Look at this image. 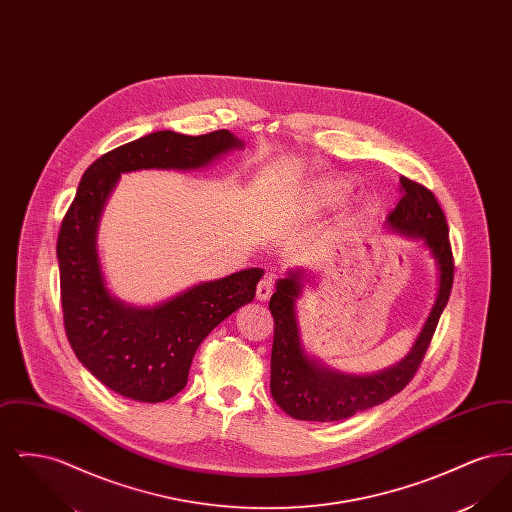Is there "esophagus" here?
<instances>
[{
  "instance_id": "34e87169",
  "label": "esophagus",
  "mask_w": 512,
  "mask_h": 512,
  "mask_svg": "<svg viewBox=\"0 0 512 512\" xmlns=\"http://www.w3.org/2000/svg\"><path fill=\"white\" fill-rule=\"evenodd\" d=\"M272 292H274V276L272 274H265L261 278V282L257 284V299L259 301H267Z\"/></svg>"
}]
</instances>
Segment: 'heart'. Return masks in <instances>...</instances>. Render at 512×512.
I'll use <instances>...</instances> for the list:
<instances>
[{
    "mask_svg": "<svg viewBox=\"0 0 512 512\" xmlns=\"http://www.w3.org/2000/svg\"><path fill=\"white\" fill-rule=\"evenodd\" d=\"M343 190H345V186H343V184H330V186L326 188L328 195H334V197H338V195L343 194Z\"/></svg>",
    "mask_w": 512,
    "mask_h": 512,
    "instance_id": "obj_1",
    "label": "heart"
}]
</instances>
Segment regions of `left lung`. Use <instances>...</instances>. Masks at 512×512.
Returning <instances> with one entry per match:
<instances>
[{"mask_svg": "<svg viewBox=\"0 0 512 512\" xmlns=\"http://www.w3.org/2000/svg\"><path fill=\"white\" fill-rule=\"evenodd\" d=\"M401 199L388 215L393 230L422 238L439 268L438 299L409 355L388 370L372 376H347L328 370L309 359L299 341L295 297L301 293L303 270H293L278 280L268 309L274 317V341L270 355V393L282 411L297 420L334 422L388 401L413 380L430 347L439 317L453 288V251L449 226L438 199L424 184L407 176L399 178Z\"/></svg>", "mask_w": 512, "mask_h": 512, "instance_id": "obj_1", "label": "left lung"}]
</instances>
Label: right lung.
Listing matches in <instances>:
<instances>
[{"label":"right lung","mask_w":512,"mask_h":512,"mask_svg":"<svg viewBox=\"0 0 512 512\" xmlns=\"http://www.w3.org/2000/svg\"><path fill=\"white\" fill-rule=\"evenodd\" d=\"M232 147L242 142L228 130L201 136L161 130L115 147L86 169L63 217L57 259L65 332L78 361L122 397L161 403L182 390L199 343L253 301L263 270L199 284L153 309L126 307L107 292L99 267L103 205L122 172L199 169Z\"/></svg>","instance_id":"add662e5"}]
</instances>
